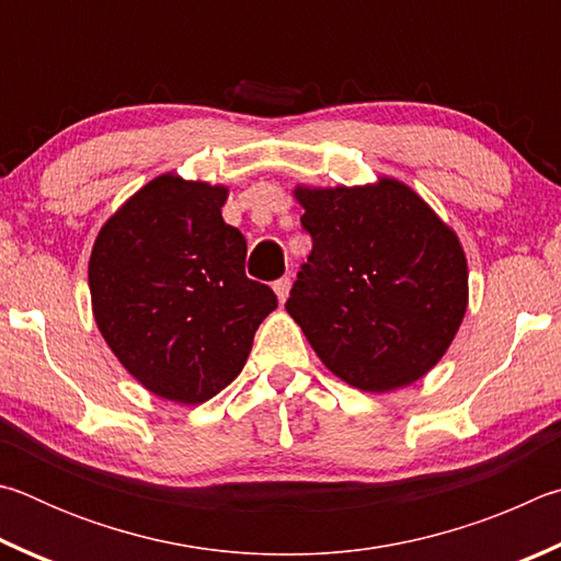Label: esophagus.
<instances>
[{
	"instance_id": "34e87169",
	"label": "esophagus",
	"mask_w": 561,
	"mask_h": 561,
	"mask_svg": "<svg viewBox=\"0 0 561 561\" xmlns=\"http://www.w3.org/2000/svg\"><path fill=\"white\" fill-rule=\"evenodd\" d=\"M273 290H275V296H278L280 302H286L288 290H290V278H288V275H283V278L275 280L273 283Z\"/></svg>"
}]
</instances>
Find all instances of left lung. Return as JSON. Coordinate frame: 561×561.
I'll list each match as a JSON object with an SVG mask.
<instances>
[{"mask_svg": "<svg viewBox=\"0 0 561 561\" xmlns=\"http://www.w3.org/2000/svg\"><path fill=\"white\" fill-rule=\"evenodd\" d=\"M312 251L286 310L330 371L391 391L444 357L468 306L456 233L409 186L298 190Z\"/></svg>", "mask_w": 561, "mask_h": 561, "instance_id": "left-lung-1", "label": "left lung"}]
</instances>
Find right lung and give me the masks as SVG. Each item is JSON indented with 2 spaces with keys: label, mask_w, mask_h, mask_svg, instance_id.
Instances as JSON below:
<instances>
[{
  "label": "right lung",
  "mask_w": 561,
  "mask_h": 561,
  "mask_svg": "<svg viewBox=\"0 0 561 561\" xmlns=\"http://www.w3.org/2000/svg\"><path fill=\"white\" fill-rule=\"evenodd\" d=\"M224 202V186L157 176L107 219L88 265L93 316L115 357L180 404L231 385L278 306L245 275V239L221 219Z\"/></svg>",
  "instance_id": "right-lung-1"
}]
</instances>
